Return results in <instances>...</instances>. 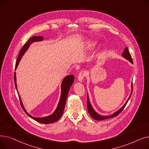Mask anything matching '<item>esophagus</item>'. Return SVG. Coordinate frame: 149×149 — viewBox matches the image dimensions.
<instances>
[{
  "label": "esophagus",
  "instance_id": "obj_1",
  "mask_svg": "<svg viewBox=\"0 0 149 149\" xmlns=\"http://www.w3.org/2000/svg\"><path fill=\"white\" fill-rule=\"evenodd\" d=\"M86 75V72L84 71H80L79 75H78V80L80 82H82L83 81L84 77Z\"/></svg>",
  "mask_w": 149,
  "mask_h": 149
}]
</instances>
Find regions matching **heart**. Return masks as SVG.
<instances>
[{
    "mask_svg": "<svg viewBox=\"0 0 149 149\" xmlns=\"http://www.w3.org/2000/svg\"><path fill=\"white\" fill-rule=\"evenodd\" d=\"M95 45H96V43L94 42H89L86 45V46H85L86 49V51H91L92 49H93V48H94Z\"/></svg>",
    "mask_w": 149,
    "mask_h": 149,
    "instance_id": "obj_1",
    "label": "heart"
}]
</instances>
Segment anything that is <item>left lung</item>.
<instances>
[{
	"label": "left lung",
	"mask_w": 149,
	"mask_h": 149,
	"mask_svg": "<svg viewBox=\"0 0 149 149\" xmlns=\"http://www.w3.org/2000/svg\"><path fill=\"white\" fill-rule=\"evenodd\" d=\"M122 57H124L125 59L127 60L128 61H129L132 64H133V61H132V57H131V56L130 54L129 53V51H128V49L126 47V48L124 49V52H123L122 54ZM132 83L131 84V91H130V94L128 98V99L127 100L126 102L125 103V104L120 109H118V111H116L115 112H114L113 113H112V115H106V116H103V115H101L100 114H98L94 109H93L91 103H90V101H89V96H88H88H87V106H88V112L89 113V115H91V116L92 117V118L93 119H94L95 120H98V121H101V120H106V119H108V118H113V117H115V116H116L117 115H118L124 109V108L125 107V106H126V105L127 104L128 101L129 100L131 95H132V89H133V88H132Z\"/></svg>",
	"instance_id": "left-lung-1"
}]
</instances>
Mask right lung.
<instances>
[{
  "label": "right lung",
  "instance_id": "1",
  "mask_svg": "<svg viewBox=\"0 0 149 149\" xmlns=\"http://www.w3.org/2000/svg\"><path fill=\"white\" fill-rule=\"evenodd\" d=\"M43 41V37L42 36H33V37L30 38L28 42L23 46L22 48L19 53V55L18 56L16 64H15V69H16L19 64V62L20 61L22 57L23 56V55L25 54V52L27 51V50L29 49V46L31 45V44H33L34 42H42ZM17 79H16V75H15V72H14V83H15V89L17 90V92L18 93L19 97L20 99V104L21 106L23 109V110L25 111V112L31 118H33V120H36V121L42 124H50V123H53L57 121L62 116L63 113L64 111V109L66 104V99L68 97V92L70 89V88L71 87L72 84H73L74 81V76L73 75H69L66 76L63 80L61 84V94H60V100L58 101V105L56 109V110L54 111V112L48 115V116H43V117H34L32 115H31L29 114L27 111H26V109L23 106V104L22 103V101L21 99V97L20 95L19 94V92L17 91Z\"/></svg>",
  "mask_w": 149,
  "mask_h": 149
}]
</instances>
